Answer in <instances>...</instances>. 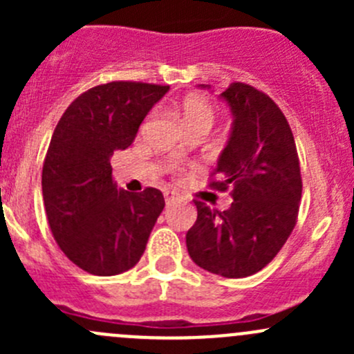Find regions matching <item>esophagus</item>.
I'll list each match as a JSON object with an SVG mask.
<instances>
[{
    "label": "esophagus",
    "mask_w": 354,
    "mask_h": 354,
    "mask_svg": "<svg viewBox=\"0 0 354 354\" xmlns=\"http://www.w3.org/2000/svg\"><path fill=\"white\" fill-rule=\"evenodd\" d=\"M164 198H166L167 205H171V203L176 202V194H174V192H166V194H164Z\"/></svg>",
    "instance_id": "1"
}]
</instances>
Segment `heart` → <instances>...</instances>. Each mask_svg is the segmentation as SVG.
Here are the masks:
<instances>
[{
    "mask_svg": "<svg viewBox=\"0 0 354 354\" xmlns=\"http://www.w3.org/2000/svg\"><path fill=\"white\" fill-rule=\"evenodd\" d=\"M181 116H183L185 124H187L188 131L195 130H212L214 123L217 120V111L210 102L202 101L197 97H188L185 99L183 106H181ZM154 118V113L147 118V121H151ZM173 173H178V167H171Z\"/></svg>",
    "mask_w": 354,
    "mask_h": 354,
    "instance_id": "obj_1",
    "label": "heart"
}]
</instances>
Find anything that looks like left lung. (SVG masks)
<instances>
[{"label":"left lung","mask_w":354,"mask_h":354,"mask_svg":"<svg viewBox=\"0 0 354 354\" xmlns=\"http://www.w3.org/2000/svg\"><path fill=\"white\" fill-rule=\"evenodd\" d=\"M221 97L234 121L209 187H231L233 203L221 212L195 200L197 221L187 233V248L209 272L246 277L262 270L295 230L301 171L286 116L266 92L233 82Z\"/></svg>","instance_id":"obj_1"}]
</instances>
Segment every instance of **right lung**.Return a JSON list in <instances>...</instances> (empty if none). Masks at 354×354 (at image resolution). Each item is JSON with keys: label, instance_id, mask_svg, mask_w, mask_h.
<instances>
[{"label": "right lung", "instance_id": "add662e5", "mask_svg": "<svg viewBox=\"0 0 354 354\" xmlns=\"http://www.w3.org/2000/svg\"><path fill=\"white\" fill-rule=\"evenodd\" d=\"M169 85L116 80L95 85L68 106L42 166V198L62 252L94 276H116L144 255L164 209L160 190H118L111 156L135 140L138 127Z\"/></svg>", "mask_w": 354, "mask_h": 354}]
</instances>
